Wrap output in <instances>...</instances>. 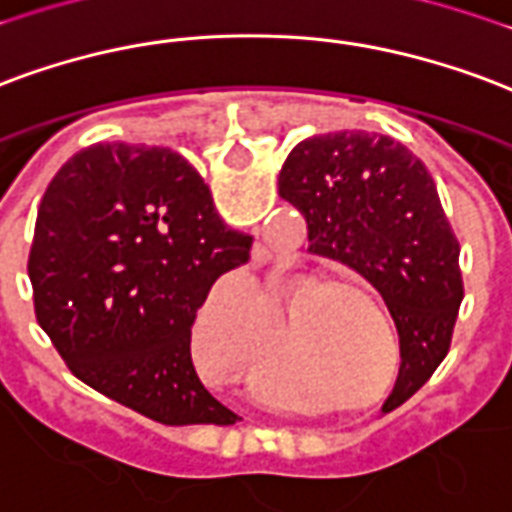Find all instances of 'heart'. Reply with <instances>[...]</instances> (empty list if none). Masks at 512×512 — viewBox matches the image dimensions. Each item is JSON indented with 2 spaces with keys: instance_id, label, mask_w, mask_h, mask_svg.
I'll list each match as a JSON object with an SVG mask.
<instances>
[{
  "instance_id": "heart-1",
  "label": "heart",
  "mask_w": 512,
  "mask_h": 512,
  "mask_svg": "<svg viewBox=\"0 0 512 512\" xmlns=\"http://www.w3.org/2000/svg\"><path fill=\"white\" fill-rule=\"evenodd\" d=\"M328 298H331V290H325V293L323 290H320V293H312L306 298L304 309H309L312 304H320V301H328ZM352 320H355V309H352L350 304H344V301H328L323 309H317L312 325L290 342V355H293V361L309 363L312 358H317L320 352L328 350L325 344L333 342V333H344V328H350ZM233 352L241 355L238 344H233Z\"/></svg>"
}]
</instances>
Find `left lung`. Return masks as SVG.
Instances as JSON below:
<instances>
[{
  "mask_svg": "<svg viewBox=\"0 0 512 512\" xmlns=\"http://www.w3.org/2000/svg\"><path fill=\"white\" fill-rule=\"evenodd\" d=\"M279 195L309 227V252L377 287L401 342L396 388L382 412L420 391L450 350L464 282L458 238L426 165L385 135L328 132L301 140Z\"/></svg>",
  "mask_w": 512,
  "mask_h": 512,
  "instance_id": "left-lung-1",
  "label": "left lung"
}]
</instances>
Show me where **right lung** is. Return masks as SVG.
I'll return each instance as SVG.
<instances>
[{
    "label": "right lung",
    "mask_w": 512,
    "mask_h": 512,
    "mask_svg": "<svg viewBox=\"0 0 512 512\" xmlns=\"http://www.w3.org/2000/svg\"><path fill=\"white\" fill-rule=\"evenodd\" d=\"M252 236L219 219L181 154L94 143L67 160L37 208L29 279L37 323L67 369L102 396L165 423H236L203 388L192 325L214 287L244 293Z\"/></svg>",
    "instance_id": "right-lung-1"
}]
</instances>
